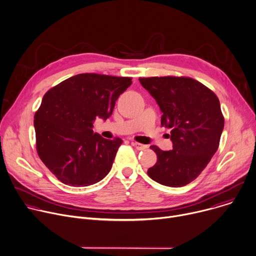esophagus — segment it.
<instances>
[{"label":"esophagus","mask_w":256,"mask_h":256,"mask_svg":"<svg viewBox=\"0 0 256 256\" xmlns=\"http://www.w3.org/2000/svg\"><path fill=\"white\" fill-rule=\"evenodd\" d=\"M132 144L136 150H138V151L146 150V149L148 148V146H147V144H140V142H132Z\"/></svg>","instance_id":"1"}]
</instances>
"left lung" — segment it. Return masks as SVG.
Here are the masks:
<instances>
[{
  "label": "left lung",
  "instance_id": "obj_1",
  "mask_svg": "<svg viewBox=\"0 0 256 256\" xmlns=\"http://www.w3.org/2000/svg\"><path fill=\"white\" fill-rule=\"evenodd\" d=\"M138 80L158 103L161 124L171 128L173 142L171 151L151 146L157 162L148 175L162 186H184L202 173L218 148L224 128L220 101L210 89L188 77Z\"/></svg>",
  "mask_w": 256,
  "mask_h": 256
}]
</instances>
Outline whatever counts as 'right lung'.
<instances>
[{
    "instance_id": "1",
    "label": "right lung",
    "mask_w": 256,
    "mask_h": 256,
    "mask_svg": "<svg viewBox=\"0 0 256 256\" xmlns=\"http://www.w3.org/2000/svg\"><path fill=\"white\" fill-rule=\"evenodd\" d=\"M132 78L100 74L70 77L44 96L34 116L36 150L62 184L88 186L110 171L122 140L93 132L96 118L106 120Z\"/></svg>"
}]
</instances>
